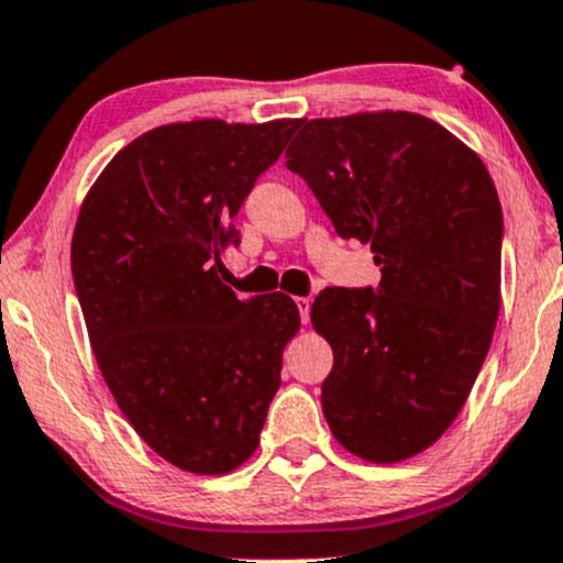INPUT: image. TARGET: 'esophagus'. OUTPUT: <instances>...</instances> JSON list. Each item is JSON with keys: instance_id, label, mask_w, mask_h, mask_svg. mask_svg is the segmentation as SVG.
<instances>
[{"instance_id": "34e87169", "label": "esophagus", "mask_w": 563, "mask_h": 563, "mask_svg": "<svg viewBox=\"0 0 563 563\" xmlns=\"http://www.w3.org/2000/svg\"><path fill=\"white\" fill-rule=\"evenodd\" d=\"M296 307H299V317H301V324H309V309H311V303H309V299H296Z\"/></svg>"}]
</instances>
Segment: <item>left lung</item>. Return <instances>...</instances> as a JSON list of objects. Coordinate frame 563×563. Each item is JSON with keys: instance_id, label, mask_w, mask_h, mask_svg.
<instances>
[{"instance_id": "8db88e82", "label": "left lung", "mask_w": 563, "mask_h": 563, "mask_svg": "<svg viewBox=\"0 0 563 563\" xmlns=\"http://www.w3.org/2000/svg\"><path fill=\"white\" fill-rule=\"evenodd\" d=\"M286 167L341 239L369 243L377 288H324L311 324L333 346L322 411L343 449L375 464L451 428L490 349L504 214L472 148L415 112L299 120Z\"/></svg>"}]
</instances>
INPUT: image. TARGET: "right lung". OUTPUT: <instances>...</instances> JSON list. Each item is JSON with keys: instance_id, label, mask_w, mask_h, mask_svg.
<instances>
[{"instance_id": "obj_1", "label": "right lung", "mask_w": 563, "mask_h": 563, "mask_svg": "<svg viewBox=\"0 0 563 563\" xmlns=\"http://www.w3.org/2000/svg\"><path fill=\"white\" fill-rule=\"evenodd\" d=\"M299 120L154 128L114 154L80 207L73 283L93 356L133 430L194 475L256 451L299 309L217 277L233 217Z\"/></svg>"}]
</instances>
